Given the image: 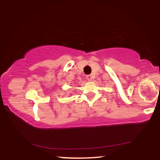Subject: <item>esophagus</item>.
<instances>
[{
	"instance_id": "esophagus-1",
	"label": "esophagus",
	"mask_w": 160,
	"mask_h": 160,
	"mask_svg": "<svg viewBox=\"0 0 160 160\" xmlns=\"http://www.w3.org/2000/svg\"><path fill=\"white\" fill-rule=\"evenodd\" d=\"M86 79L88 80V81H89V82H90V81L92 80V78L90 75H88L86 76Z\"/></svg>"
}]
</instances>
